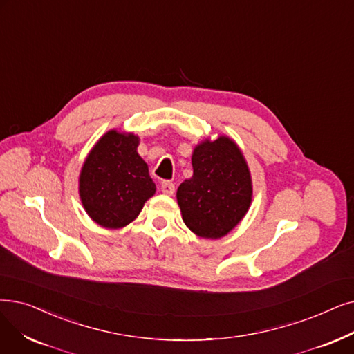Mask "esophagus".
Returning <instances> with one entry per match:
<instances>
[{"instance_id": "obj_1", "label": "esophagus", "mask_w": 354, "mask_h": 354, "mask_svg": "<svg viewBox=\"0 0 354 354\" xmlns=\"http://www.w3.org/2000/svg\"><path fill=\"white\" fill-rule=\"evenodd\" d=\"M160 189H162V192L166 194V195H174V192H175V185H174L172 182L165 180V182H162Z\"/></svg>"}]
</instances>
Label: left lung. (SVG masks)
<instances>
[{
  "label": "left lung",
  "instance_id": "obj_1",
  "mask_svg": "<svg viewBox=\"0 0 354 354\" xmlns=\"http://www.w3.org/2000/svg\"><path fill=\"white\" fill-rule=\"evenodd\" d=\"M191 160L192 178L183 180L176 192L182 220L199 237L221 239L250 208V169L237 143L227 136L198 143Z\"/></svg>",
  "mask_w": 354,
  "mask_h": 354
}]
</instances>
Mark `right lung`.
<instances>
[{"mask_svg": "<svg viewBox=\"0 0 354 354\" xmlns=\"http://www.w3.org/2000/svg\"><path fill=\"white\" fill-rule=\"evenodd\" d=\"M134 133L106 131L88 153L80 174L84 209L104 228H122L137 218L156 192Z\"/></svg>", "mask_w": 354, "mask_h": 354, "instance_id": "right-lung-1", "label": "right lung"}]
</instances>
